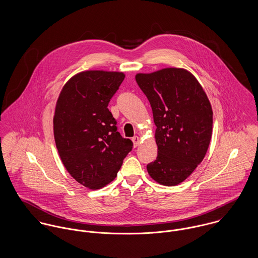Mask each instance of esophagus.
Here are the masks:
<instances>
[{
    "label": "esophagus",
    "mask_w": 258,
    "mask_h": 258,
    "mask_svg": "<svg viewBox=\"0 0 258 258\" xmlns=\"http://www.w3.org/2000/svg\"><path fill=\"white\" fill-rule=\"evenodd\" d=\"M133 143H134V146H135V147L139 146V145H140V143H141V140H140V138H139L138 136L134 137V138H133Z\"/></svg>",
    "instance_id": "obj_1"
}]
</instances>
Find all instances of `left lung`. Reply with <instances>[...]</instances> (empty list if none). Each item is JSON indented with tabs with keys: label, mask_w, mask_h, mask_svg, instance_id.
Instances as JSON below:
<instances>
[{
	"label": "left lung",
	"mask_w": 258,
	"mask_h": 258,
	"mask_svg": "<svg viewBox=\"0 0 258 258\" xmlns=\"http://www.w3.org/2000/svg\"><path fill=\"white\" fill-rule=\"evenodd\" d=\"M148 99L156 125V160L147 164L150 177L164 186L187 179L203 161L213 132L210 101L195 76L182 68L136 75Z\"/></svg>",
	"instance_id": "left-lung-1"
}]
</instances>
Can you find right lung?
I'll use <instances>...</instances> for the list:
<instances>
[{"instance_id": "add662e5", "label": "right lung", "mask_w": 258, "mask_h": 258, "mask_svg": "<svg viewBox=\"0 0 258 258\" xmlns=\"http://www.w3.org/2000/svg\"><path fill=\"white\" fill-rule=\"evenodd\" d=\"M123 79L122 72H80L63 86L56 102L53 133L59 156L69 174L92 190L111 183L133 149L108 109Z\"/></svg>"}]
</instances>
